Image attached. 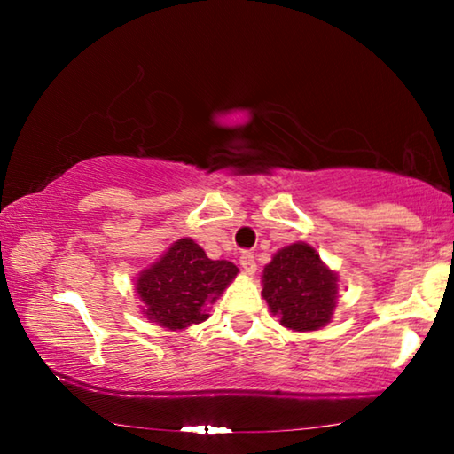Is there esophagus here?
<instances>
[{
    "label": "esophagus",
    "mask_w": 454,
    "mask_h": 454,
    "mask_svg": "<svg viewBox=\"0 0 454 454\" xmlns=\"http://www.w3.org/2000/svg\"><path fill=\"white\" fill-rule=\"evenodd\" d=\"M240 266L246 274H254L256 272V260L252 252H242L240 254Z\"/></svg>",
    "instance_id": "1"
}]
</instances>
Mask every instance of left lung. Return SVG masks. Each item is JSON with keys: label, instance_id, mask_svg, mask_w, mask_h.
<instances>
[{"label": "left lung", "instance_id": "left-lung-1", "mask_svg": "<svg viewBox=\"0 0 454 454\" xmlns=\"http://www.w3.org/2000/svg\"><path fill=\"white\" fill-rule=\"evenodd\" d=\"M262 296L280 325L294 333L320 330L338 304V274L306 242L284 246L262 270Z\"/></svg>", "mask_w": 454, "mask_h": 454}]
</instances>
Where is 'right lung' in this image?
<instances>
[{
	"label": "right lung",
	"instance_id": "obj_1",
	"mask_svg": "<svg viewBox=\"0 0 454 454\" xmlns=\"http://www.w3.org/2000/svg\"><path fill=\"white\" fill-rule=\"evenodd\" d=\"M236 274L232 262L210 260L192 238H180L136 276L142 314L168 330L200 325L210 317L208 304L218 301Z\"/></svg>",
	"mask_w": 454,
	"mask_h": 454
}]
</instances>
